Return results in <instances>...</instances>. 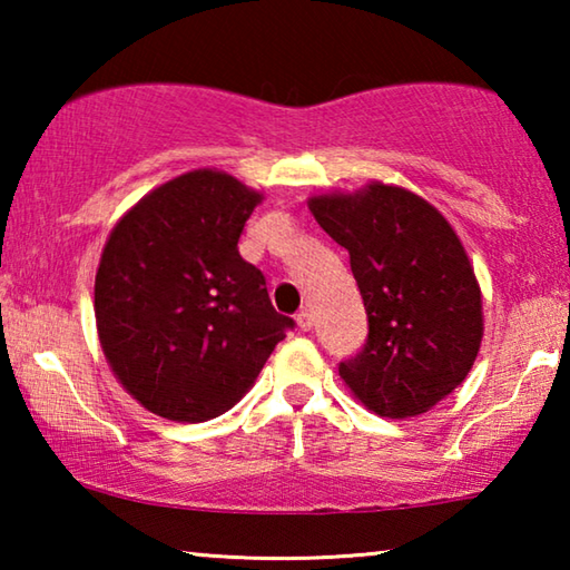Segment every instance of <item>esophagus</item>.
I'll return each mask as SVG.
<instances>
[{
    "label": "esophagus",
    "instance_id": "esophagus-1",
    "mask_svg": "<svg viewBox=\"0 0 570 570\" xmlns=\"http://www.w3.org/2000/svg\"><path fill=\"white\" fill-rule=\"evenodd\" d=\"M296 326L302 332H312V326H314V316H312V312H308V308H302V312L296 314Z\"/></svg>",
    "mask_w": 570,
    "mask_h": 570
}]
</instances>
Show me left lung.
<instances>
[{"label": "left lung", "mask_w": 570, "mask_h": 570, "mask_svg": "<svg viewBox=\"0 0 570 570\" xmlns=\"http://www.w3.org/2000/svg\"><path fill=\"white\" fill-rule=\"evenodd\" d=\"M308 208L350 250L366 308V342L340 362L342 380L380 417L428 412L468 377L482 340L475 272L455 230L414 193L370 183Z\"/></svg>", "instance_id": "1"}]
</instances>
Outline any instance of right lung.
<instances>
[{
  "mask_svg": "<svg viewBox=\"0 0 570 570\" xmlns=\"http://www.w3.org/2000/svg\"><path fill=\"white\" fill-rule=\"evenodd\" d=\"M262 193L218 170L168 180L125 214L95 276V320L115 377L176 422L228 412L294 330L238 254Z\"/></svg>",
  "mask_w": 570,
  "mask_h": 570,
  "instance_id": "obj_1",
  "label": "right lung"
}]
</instances>
